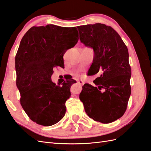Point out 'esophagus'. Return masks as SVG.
<instances>
[{"mask_svg":"<svg viewBox=\"0 0 151 151\" xmlns=\"http://www.w3.org/2000/svg\"><path fill=\"white\" fill-rule=\"evenodd\" d=\"M77 83H78L79 85H80V86H83V85L84 84L83 81H82V80H78L77 81Z\"/></svg>","mask_w":151,"mask_h":151,"instance_id":"1","label":"esophagus"}]
</instances>
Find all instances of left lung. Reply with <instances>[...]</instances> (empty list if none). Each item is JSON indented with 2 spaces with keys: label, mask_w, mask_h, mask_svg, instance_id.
Wrapping results in <instances>:
<instances>
[{
  "label": "left lung",
  "mask_w": 151,
  "mask_h": 151,
  "mask_svg": "<svg viewBox=\"0 0 151 151\" xmlns=\"http://www.w3.org/2000/svg\"><path fill=\"white\" fill-rule=\"evenodd\" d=\"M77 28L80 41L94 50L92 75L101 73L94 80L96 86L84 84L80 99L90 118L103 124L112 122L124 114L131 95L128 50L110 26L97 23Z\"/></svg>",
  "instance_id": "1"
}]
</instances>
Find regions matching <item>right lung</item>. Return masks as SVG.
Segmentation results:
<instances>
[{"mask_svg": "<svg viewBox=\"0 0 151 151\" xmlns=\"http://www.w3.org/2000/svg\"><path fill=\"white\" fill-rule=\"evenodd\" d=\"M78 41L75 27L52 24L34 26L22 39L15 57L17 86L23 109L37 124L52 126L64 117L65 103L76 82L69 78L62 86H57L51 76L54 68L64 67L65 52Z\"/></svg>", "mask_w": 151, "mask_h": 151, "instance_id": "1", "label": "right lung"}]
</instances>
